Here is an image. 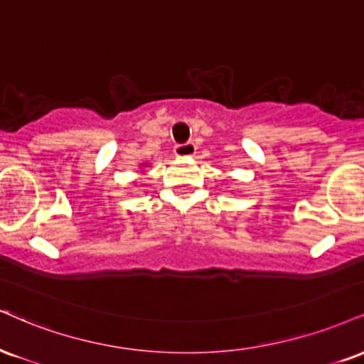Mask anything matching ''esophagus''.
<instances>
[{"label": "esophagus", "mask_w": 364, "mask_h": 364, "mask_svg": "<svg viewBox=\"0 0 364 364\" xmlns=\"http://www.w3.org/2000/svg\"><path fill=\"white\" fill-rule=\"evenodd\" d=\"M174 154L178 157H193L196 154V146L193 142H186V144H179V146L174 147Z\"/></svg>", "instance_id": "obj_1"}]
</instances>
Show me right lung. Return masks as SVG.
Here are the masks:
<instances>
[{"mask_svg":"<svg viewBox=\"0 0 364 364\" xmlns=\"http://www.w3.org/2000/svg\"><path fill=\"white\" fill-rule=\"evenodd\" d=\"M146 166H147V163H142V164H140V169H142V168H146ZM140 173H142V171H140Z\"/></svg>","mask_w":364,"mask_h":364,"instance_id":"obj_1","label":"right lung"}]
</instances>
